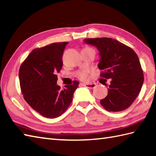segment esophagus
Segmentation results:
<instances>
[{
  "label": "esophagus",
  "instance_id": "esophagus-1",
  "mask_svg": "<svg viewBox=\"0 0 156 156\" xmlns=\"http://www.w3.org/2000/svg\"><path fill=\"white\" fill-rule=\"evenodd\" d=\"M82 85L84 86V87H87L88 88H90V89H92V88H94L96 87V84L94 83H87V84H82Z\"/></svg>",
  "mask_w": 156,
  "mask_h": 156
}]
</instances>
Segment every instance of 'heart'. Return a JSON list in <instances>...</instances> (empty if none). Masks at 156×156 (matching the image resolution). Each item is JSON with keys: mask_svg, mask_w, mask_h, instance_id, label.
<instances>
[{"mask_svg": "<svg viewBox=\"0 0 156 156\" xmlns=\"http://www.w3.org/2000/svg\"><path fill=\"white\" fill-rule=\"evenodd\" d=\"M84 49H91L90 48H86ZM90 71L88 69H83V70H80V71H78L76 73V76L77 77L78 79H80L82 81H87L88 79V74Z\"/></svg>", "mask_w": 156, "mask_h": 156, "instance_id": "b5f03b06", "label": "heart"}]
</instances>
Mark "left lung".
Returning <instances> with one entry per match:
<instances>
[{"instance_id":"1","label":"left lung","mask_w":156,"mask_h":156,"mask_svg":"<svg viewBox=\"0 0 156 156\" xmlns=\"http://www.w3.org/2000/svg\"><path fill=\"white\" fill-rule=\"evenodd\" d=\"M84 42L95 46L101 59L98 67L103 70L101 77L111 79L107 96L101 100L106 110L119 112L129 108L137 98L144 77L140 59L133 49L116 39L107 37L85 39Z\"/></svg>"}]
</instances>
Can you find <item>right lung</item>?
<instances>
[{"instance_id": "right-lung-1", "label": "right lung", "mask_w": 156, "mask_h": 156, "mask_svg": "<svg viewBox=\"0 0 156 156\" xmlns=\"http://www.w3.org/2000/svg\"><path fill=\"white\" fill-rule=\"evenodd\" d=\"M68 42L54 43L33 50L19 69L20 87L25 101L46 118L61 116L72 101L79 82L60 89L57 73L63 66L62 55Z\"/></svg>"}]
</instances>
